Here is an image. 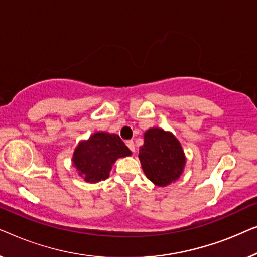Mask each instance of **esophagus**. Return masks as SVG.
<instances>
[{
  "instance_id": "obj_1",
  "label": "esophagus",
  "mask_w": 257,
  "mask_h": 257,
  "mask_svg": "<svg viewBox=\"0 0 257 257\" xmlns=\"http://www.w3.org/2000/svg\"><path fill=\"white\" fill-rule=\"evenodd\" d=\"M126 145H127L128 149L131 150L133 153L136 152V149H135V143H133V140H127V142H126Z\"/></svg>"
}]
</instances>
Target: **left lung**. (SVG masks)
Returning <instances> with one entry per match:
<instances>
[{
	"mask_svg": "<svg viewBox=\"0 0 257 257\" xmlns=\"http://www.w3.org/2000/svg\"><path fill=\"white\" fill-rule=\"evenodd\" d=\"M139 160L147 179L160 187L177 180L186 164L179 140L171 132L158 127L149 128L144 133V145L139 147Z\"/></svg>",
	"mask_w": 257,
	"mask_h": 257,
	"instance_id": "obj_1",
	"label": "left lung"
}]
</instances>
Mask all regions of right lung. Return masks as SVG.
I'll use <instances>...</instances> for the list:
<instances>
[{"label": "right lung", "instance_id": "1", "mask_svg": "<svg viewBox=\"0 0 257 257\" xmlns=\"http://www.w3.org/2000/svg\"><path fill=\"white\" fill-rule=\"evenodd\" d=\"M131 154L118 135L96 132L87 140L78 144L73 152L72 163L84 180L94 184L108 178L112 165L118 158Z\"/></svg>", "mask_w": 257, "mask_h": 257}]
</instances>
